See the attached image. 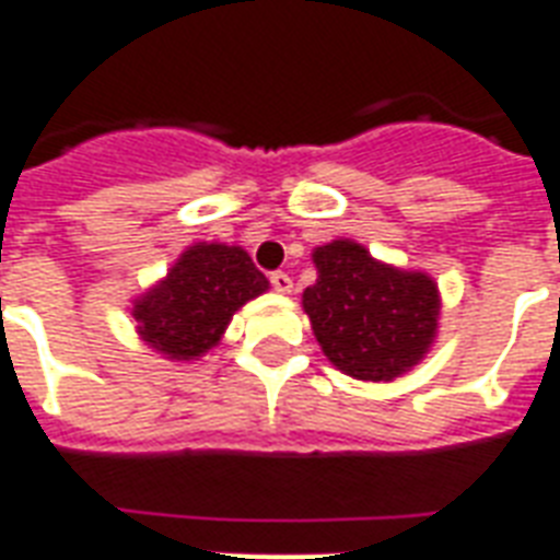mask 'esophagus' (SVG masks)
I'll list each match as a JSON object with an SVG mask.
<instances>
[{
  "instance_id": "esophagus-1",
  "label": "esophagus",
  "mask_w": 560,
  "mask_h": 560,
  "mask_svg": "<svg viewBox=\"0 0 560 560\" xmlns=\"http://www.w3.org/2000/svg\"><path fill=\"white\" fill-rule=\"evenodd\" d=\"M269 284H272V291L276 293H291L293 291V279L288 272H272L269 276Z\"/></svg>"
}]
</instances>
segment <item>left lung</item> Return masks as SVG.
Returning a JSON list of instances; mask_svg holds the SVG:
<instances>
[{
	"mask_svg": "<svg viewBox=\"0 0 560 560\" xmlns=\"http://www.w3.org/2000/svg\"><path fill=\"white\" fill-rule=\"evenodd\" d=\"M312 258L317 281L302 293V308L338 371L388 383L424 359L442 305L428 272L383 264L353 240L317 246Z\"/></svg>",
	"mask_w": 560,
	"mask_h": 560,
	"instance_id": "8db88e82",
	"label": "left lung"
}]
</instances>
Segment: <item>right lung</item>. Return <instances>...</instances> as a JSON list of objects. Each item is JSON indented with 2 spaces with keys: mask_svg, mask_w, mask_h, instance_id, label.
Here are the masks:
<instances>
[{
  "mask_svg": "<svg viewBox=\"0 0 560 560\" xmlns=\"http://www.w3.org/2000/svg\"><path fill=\"white\" fill-rule=\"evenodd\" d=\"M252 258L240 246L196 243L163 281L132 302L142 341L172 362H189L213 350L237 308L267 291Z\"/></svg>",
  "mask_w": 560,
  "mask_h": 560,
  "instance_id": "right-lung-1",
  "label": "right lung"
}]
</instances>
